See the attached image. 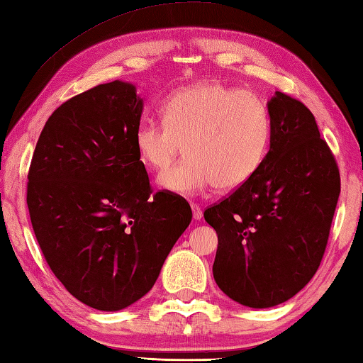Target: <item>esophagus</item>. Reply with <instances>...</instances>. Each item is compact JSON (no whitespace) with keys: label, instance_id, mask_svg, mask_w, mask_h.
<instances>
[{"label":"esophagus","instance_id":"obj_1","mask_svg":"<svg viewBox=\"0 0 363 363\" xmlns=\"http://www.w3.org/2000/svg\"><path fill=\"white\" fill-rule=\"evenodd\" d=\"M192 213L195 219H201V216H203V211H201V208L196 203H192Z\"/></svg>","mask_w":363,"mask_h":363}]
</instances>
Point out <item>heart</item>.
<instances>
[{"mask_svg":"<svg viewBox=\"0 0 363 363\" xmlns=\"http://www.w3.org/2000/svg\"><path fill=\"white\" fill-rule=\"evenodd\" d=\"M163 121L144 120L134 133L140 162L168 168L184 145L179 163L158 176L173 194H196L214 184L235 190L253 177L272 140V118L261 97L220 83L186 86L162 104Z\"/></svg>","mask_w":363,"mask_h":363,"instance_id":"1","label":"heart"}]
</instances>
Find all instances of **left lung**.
Wrapping results in <instances>:
<instances>
[{"instance_id":"8db88e82","label":"left lung","mask_w":363,"mask_h":363,"mask_svg":"<svg viewBox=\"0 0 363 363\" xmlns=\"http://www.w3.org/2000/svg\"><path fill=\"white\" fill-rule=\"evenodd\" d=\"M272 140L259 171L203 216L218 233L213 275L230 299L264 309L314 277L341 192L340 169L303 102H267Z\"/></svg>"}]
</instances>
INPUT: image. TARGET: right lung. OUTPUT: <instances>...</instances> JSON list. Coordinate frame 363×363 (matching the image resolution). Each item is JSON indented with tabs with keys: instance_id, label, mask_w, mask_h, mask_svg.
Segmentation results:
<instances>
[{
	"instance_id": "add662e5",
	"label": "right lung",
	"mask_w": 363,
	"mask_h": 363,
	"mask_svg": "<svg viewBox=\"0 0 363 363\" xmlns=\"http://www.w3.org/2000/svg\"><path fill=\"white\" fill-rule=\"evenodd\" d=\"M136 86L99 84L49 116L28 171L27 205L43 256L67 291L121 311L150 291L192 220L181 195H152L134 145Z\"/></svg>"
}]
</instances>
